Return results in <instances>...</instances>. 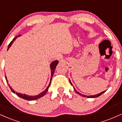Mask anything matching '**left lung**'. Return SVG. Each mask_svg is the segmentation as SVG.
I'll return each instance as SVG.
<instances>
[{
    "label": "left lung",
    "mask_w": 122,
    "mask_h": 122,
    "mask_svg": "<svg viewBox=\"0 0 122 122\" xmlns=\"http://www.w3.org/2000/svg\"><path fill=\"white\" fill-rule=\"evenodd\" d=\"M69 81H70V83L71 84V85H72V84L71 83V81L69 80ZM73 88H74V90L75 91V92H76V93H77V94H79V95H81V96H83V97H88V98H95V97H99V96H100V95L103 94V93H104L105 92H106V91H103V92H101V93H99V94H97V95H92V96H86V95H82L81 93H79V92H77V91L76 90V89H75V88H74V86H73Z\"/></svg>",
    "instance_id": "left-lung-1"
}]
</instances>
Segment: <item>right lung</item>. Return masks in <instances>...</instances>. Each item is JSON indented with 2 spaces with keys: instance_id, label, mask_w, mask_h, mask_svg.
<instances>
[{
  "instance_id": "right-lung-1",
  "label": "right lung",
  "mask_w": 122,
  "mask_h": 122,
  "mask_svg": "<svg viewBox=\"0 0 122 122\" xmlns=\"http://www.w3.org/2000/svg\"><path fill=\"white\" fill-rule=\"evenodd\" d=\"M19 36H20V35H19V36H16V37H15L12 40V41L10 43L9 45H8L7 50L10 48V47L11 46L12 43L14 42V41L15 40H16V38H17V37H19ZM58 61H53V62H51V64H50V69H51V78H50V82L49 84V85H48V86H47V87L46 88V89L44 91L41 92V93H40V94H38V95H36V96H29V95H26L25 94H22V93H18V92H16V95H17L18 96H19V97H20L21 98H22V99H25V100H36V99H39V98L42 97V96H44V95H45L47 91H48L49 88V86H50V83H51V79H52V77H53V74H54V71H55V69H56V68L57 64H58ZM5 79H6L7 82H8V81H7V80L6 77H5ZM9 86H10V85H9ZM10 89H11V90L12 91V92H13V93H15L14 90H13V89H12L11 87H10Z\"/></svg>"
}]
</instances>
